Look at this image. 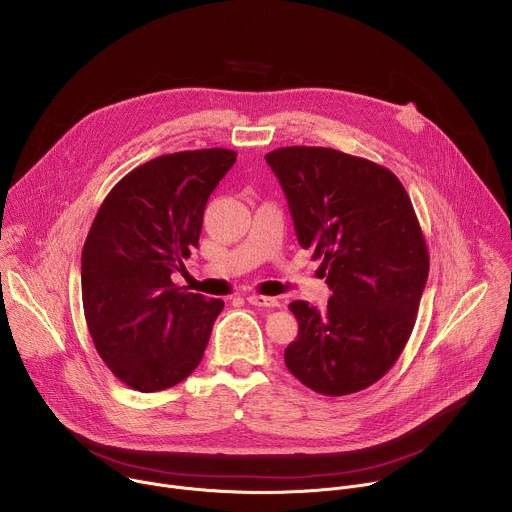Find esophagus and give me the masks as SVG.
Wrapping results in <instances>:
<instances>
[{
  "instance_id": "34e87169",
  "label": "esophagus",
  "mask_w": 512,
  "mask_h": 512,
  "mask_svg": "<svg viewBox=\"0 0 512 512\" xmlns=\"http://www.w3.org/2000/svg\"><path fill=\"white\" fill-rule=\"evenodd\" d=\"M247 302L251 306H259V308H277L279 306L277 298H269V296H261V294H249Z\"/></svg>"
}]
</instances>
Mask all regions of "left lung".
<instances>
[{"label":"left lung","mask_w":512,"mask_h":512,"mask_svg":"<svg viewBox=\"0 0 512 512\" xmlns=\"http://www.w3.org/2000/svg\"><path fill=\"white\" fill-rule=\"evenodd\" d=\"M265 160L332 289L324 312L289 304L298 338L285 367L320 395L358 393L391 371L415 326L429 253L411 198L385 166L332 148L289 145Z\"/></svg>","instance_id":"obj_1"}]
</instances>
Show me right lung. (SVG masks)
Here are the masks:
<instances>
[{"instance_id": "add662e5", "label": "right lung", "mask_w": 512, "mask_h": 512, "mask_svg": "<svg viewBox=\"0 0 512 512\" xmlns=\"http://www.w3.org/2000/svg\"><path fill=\"white\" fill-rule=\"evenodd\" d=\"M237 152L188 150L154 158L105 196L81 257L83 310L107 369L127 387L156 393L202 360L223 300L172 281L198 247L208 196Z\"/></svg>"}]
</instances>
